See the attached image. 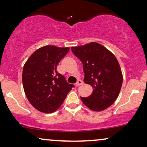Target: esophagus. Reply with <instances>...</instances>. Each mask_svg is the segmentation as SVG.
Returning <instances> with one entry per match:
<instances>
[{
	"label": "esophagus",
	"instance_id": "obj_1",
	"mask_svg": "<svg viewBox=\"0 0 147 147\" xmlns=\"http://www.w3.org/2000/svg\"><path fill=\"white\" fill-rule=\"evenodd\" d=\"M84 84L83 81L80 80V79H79V80L77 82V83L75 84V86H79L82 85V84Z\"/></svg>",
	"mask_w": 147,
	"mask_h": 147
}]
</instances>
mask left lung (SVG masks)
<instances>
[{
    "label": "left lung",
    "mask_w": 147,
    "mask_h": 147,
    "mask_svg": "<svg viewBox=\"0 0 147 147\" xmlns=\"http://www.w3.org/2000/svg\"><path fill=\"white\" fill-rule=\"evenodd\" d=\"M83 64L84 83L93 88L92 94L81 99L88 109L102 111L117 99L123 82L119 62L113 54L96 42L72 47Z\"/></svg>",
    "instance_id": "obj_1"
}]
</instances>
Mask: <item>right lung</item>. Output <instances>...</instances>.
<instances>
[{
	"label": "right lung",
	"mask_w": 147,
	"mask_h": 147,
	"mask_svg": "<svg viewBox=\"0 0 147 147\" xmlns=\"http://www.w3.org/2000/svg\"><path fill=\"white\" fill-rule=\"evenodd\" d=\"M69 49L45 45L34 52L24 64L22 81L25 95L38 111H56L74 86L57 70Z\"/></svg>",
	"instance_id": "add662e5"
}]
</instances>
